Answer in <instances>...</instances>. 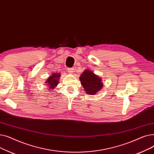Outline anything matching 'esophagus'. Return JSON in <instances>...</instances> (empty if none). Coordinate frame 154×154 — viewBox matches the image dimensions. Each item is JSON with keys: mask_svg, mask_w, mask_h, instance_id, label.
<instances>
[{"mask_svg": "<svg viewBox=\"0 0 154 154\" xmlns=\"http://www.w3.org/2000/svg\"><path fill=\"white\" fill-rule=\"evenodd\" d=\"M67 70H68V72L70 73V74H72V72H74V69H73L72 68H68Z\"/></svg>", "mask_w": 154, "mask_h": 154, "instance_id": "1", "label": "esophagus"}]
</instances>
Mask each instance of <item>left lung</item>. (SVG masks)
<instances>
[{"label": "left lung", "instance_id": "left-lung-1", "mask_svg": "<svg viewBox=\"0 0 154 154\" xmlns=\"http://www.w3.org/2000/svg\"><path fill=\"white\" fill-rule=\"evenodd\" d=\"M79 79L85 93L88 95L98 93L103 87L102 79L89 69L85 70L80 75Z\"/></svg>", "mask_w": 154, "mask_h": 154}]
</instances>
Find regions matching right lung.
Segmentation results:
<instances>
[{
	"instance_id": "right-lung-1",
	"label": "right lung",
	"mask_w": 154,
	"mask_h": 154,
	"mask_svg": "<svg viewBox=\"0 0 154 154\" xmlns=\"http://www.w3.org/2000/svg\"><path fill=\"white\" fill-rule=\"evenodd\" d=\"M60 77V73H53L52 75L48 77L45 81V85L48 87V90H53L57 86L59 83V79Z\"/></svg>"
}]
</instances>
